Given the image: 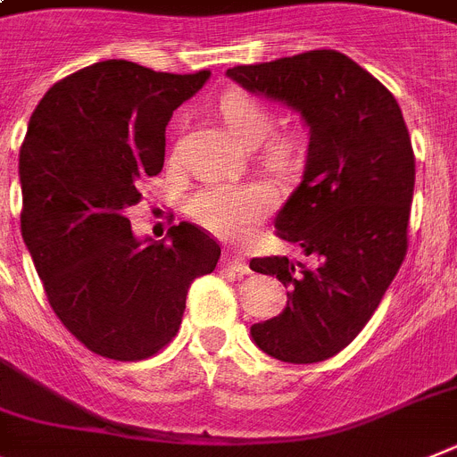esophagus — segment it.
Listing matches in <instances>:
<instances>
[{
    "label": "esophagus",
    "instance_id": "obj_1",
    "mask_svg": "<svg viewBox=\"0 0 457 457\" xmlns=\"http://www.w3.org/2000/svg\"><path fill=\"white\" fill-rule=\"evenodd\" d=\"M220 267L229 269V271L239 273V276H244V273H248L251 269H248V264H245L244 257L239 255V253L234 251H225L223 257H220Z\"/></svg>",
    "mask_w": 457,
    "mask_h": 457
}]
</instances>
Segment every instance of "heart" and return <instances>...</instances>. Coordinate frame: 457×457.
Here are the masks:
<instances>
[{
  "label": "heart",
  "instance_id": "b5f03b06",
  "mask_svg": "<svg viewBox=\"0 0 457 457\" xmlns=\"http://www.w3.org/2000/svg\"><path fill=\"white\" fill-rule=\"evenodd\" d=\"M220 114L234 137L245 146L262 142V162L276 174H292L303 161L305 142L299 130L273 129V112L245 91H229ZM276 206V193L264 181H209L186 200V213L218 237L237 239Z\"/></svg>",
  "mask_w": 457,
  "mask_h": 457
}]
</instances>
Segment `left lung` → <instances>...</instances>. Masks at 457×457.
Returning a JSON list of instances; mask_svg holds the SVG:
<instances>
[{
  "label": "left lung",
  "mask_w": 457,
  "mask_h": 457,
  "mask_svg": "<svg viewBox=\"0 0 457 457\" xmlns=\"http://www.w3.org/2000/svg\"><path fill=\"white\" fill-rule=\"evenodd\" d=\"M232 80L299 110L311 129L299 188L276 216V237L312 264L253 257L276 276L287 308L253 324L262 352L317 363L366 327L407 255L414 149L394 94L338 50H308L228 69Z\"/></svg>",
  "instance_id": "1"
}]
</instances>
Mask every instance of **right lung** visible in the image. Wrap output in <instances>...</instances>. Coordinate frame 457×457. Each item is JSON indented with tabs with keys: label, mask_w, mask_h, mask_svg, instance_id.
I'll return each mask as SVG.
<instances>
[{
	"label": "right lung",
	"mask_w": 457,
	"mask_h": 457,
	"mask_svg": "<svg viewBox=\"0 0 457 457\" xmlns=\"http://www.w3.org/2000/svg\"><path fill=\"white\" fill-rule=\"evenodd\" d=\"M209 71L177 75L126 59L54 82L20 146V229L59 322L94 354L142 361L181 327L186 295L220 245L197 225L137 241L126 209L165 162V126Z\"/></svg>",
	"instance_id": "1"
}]
</instances>
